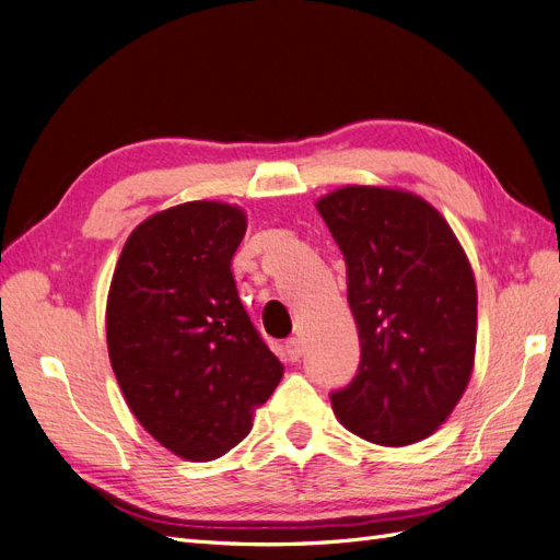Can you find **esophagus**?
I'll use <instances>...</instances> for the list:
<instances>
[{
    "label": "esophagus",
    "mask_w": 560,
    "mask_h": 560,
    "mask_svg": "<svg viewBox=\"0 0 560 560\" xmlns=\"http://www.w3.org/2000/svg\"><path fill=\"white\" fill-rule=\"evenodd\" d=\"M284 352H287V358H290L292 362H296L301 354H303V343L299 341L296 336H292V338H287V343H284Z\"/></svg>",
    "instance_id": "obj_1"
}]
</instances>
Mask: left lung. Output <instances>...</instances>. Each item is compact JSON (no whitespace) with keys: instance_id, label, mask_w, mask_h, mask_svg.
<instances>
[{"instance_id":"left-lung-1","label":"left lung","mask_w":560,"mask_h":560,"mask_svg":"<svg viewBox=\"0 0 560 560\" xmlns=\"http://www.w3.org/2000/svg\"><path fill=\"white\" fill-rule=\"evenodd\" d=\"M348 273L360 334L358 376L334 413L371 444L430 436L460 401L477 350V282L455 233L428 200L343 186L317 200Z\"/></svg>"}]
</instances>
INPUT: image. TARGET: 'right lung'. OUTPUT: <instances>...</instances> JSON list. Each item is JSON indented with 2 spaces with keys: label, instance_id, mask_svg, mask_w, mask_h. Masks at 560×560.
<instances>
[{
  "label": "right lung",
  "instance_id": "obj_1",
  "mask_svg": "<svg viewBox=\"0 0 560 560\" xmlns=\"http://www.w3.org/2000/svg\"><path fill=\"white\" fill-rule=\"evenodd\" d=\"M245 229V212L217 200L151 214L128 235L109 287L121 393L140 425L191 463L241 444L282 378L231 273Z\"/></svg>",
  "mask_w": 560,
  "mask_h": 560
}]
</instances>
